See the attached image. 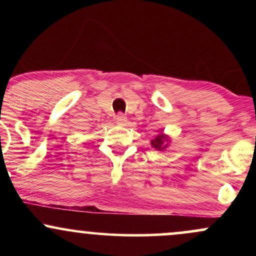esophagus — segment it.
Here are the masks:
<instances>
[{
	"mask_svg": "<svg viewBox=\"0 0 256 256\" xmlns=\"http://www.w3.org/2000/svg\"><path fill=\"white\" fill-rule=\"evenodd\" d=\"M116 122H118V124H120V125H125L126 122H128V118H126V116L122 113H119L118 116H116Z\"/></svg>",
	"mask_w": 256,
	"mask_h": 256,
	"instance_id": "1",
	"label": "esophagus"
}]
</instances>
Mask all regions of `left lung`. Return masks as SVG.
Here are the masks:
<instances>
[{"instance_id":"8db88e82","label":"left lung","mask_w":256,"mask_h":256,"mask_svg":"<svg viewBox=\"0 0 256 256\" xmlns=\"http://www.w3.org/2000/svg\"><path fill=\"white\" fill-rule=\"evenodd\" d=\"M168 143H170L168 136H166L165 134L161 132L160 134H158V136L152 140V146L156 149V150H164V149H166V146H168Z\"/></svg>"}]
</instances>
